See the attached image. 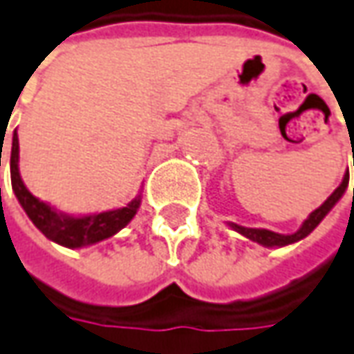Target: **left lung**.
<instances>
[{
    "label": "left lung",
    "instance_id": "8db88e82",
    "mask_svg": "<svg viewBox=\"0 0 354 354\" xmlns=\"http://www.w3.org/2000/svg\"><path fill=\"white\" fill-rule=\"evenodd\" d=\"M348 184V170L345 172V178H343V182H341V186L331 194V196L319 205L316 211H312L310 213V217L304 221V225L300 227V230H297L295 234H277V232H273V230H266V228H246V227H238V225H232L234 230H238L240 234H244L250 240H254V242H259V244H263V246H287V244H292V242H298V240H302L304 236H308L310 232L314 230V228L318 227L319 223H322V218L328 215L331 207L337 203L341 196L345 194V189H347ZM353 196H354V189H353Z\"/></svg>",
    "mask_w": 354,
    "mask_h": 354
}]
</instances>
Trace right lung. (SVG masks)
Segmentation results:
<instances>
[{"label": "right lung", "instance_id": "add662e5", "mask_svg": "<svg viewBox=\"0 0 354 354\" xmlns=\"http://www.w3.org/2000/svg\"><path fill=\"white\" fill-rule=\"evenodd\" d=\"M1 157V153H0ZM19 136L13 133V147H11V186L15 192L19 203L23 205L28 218L35 223V227L44 234L46 238L54 240L57 244L67 248H81L100 242L104 238L116 234L120 228H124L133 218L139 209L141 199H133L127 207L114 209L98 215H88V217H67V215H57L52 207H48L44 201L36 199L23 184L21 174H19Z\"/></svg>", "mask_w": 354, "mask_h": 354}]
</instances>
